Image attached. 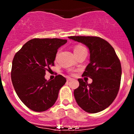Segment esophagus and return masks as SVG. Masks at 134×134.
Wrapping results in <instances>:
<instances>
[{
  "label": "esophagus",
  "mask_w": 134,
  "mask_h": 134,
  "mask_svg": "<svg viewBox=\"0 0 134 134\" xmlns=\"http://www.w3.org/2000/svg\"><path fill=\"white\" fill-rule=\"evenodd\" d=\"M72 80H73V79L71 77H68L67 78V81H72Z\"/></svg>",
  "instance_id": "34e87169"
}]
</instances>
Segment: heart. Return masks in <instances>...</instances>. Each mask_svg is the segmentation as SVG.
<instances>
[{
	"mask_svg": "<svg viewBox=\"0 0 134 134\" xmlns=\"http://www.w3.org/2000/svg\"><path fill=\"white\" fill-rule=\"evenodd\" d=\"M84 49H86V48L84 47H83V46L80 45V44H78V45H77V46H76V47H75L74 51V53H75V52H79V51H81V50H84Z\"/></svg>",
	"mask_w": 134,
	"mask_h": 134,
	"instance_id": "b5f03b06",
	"label": "heart"
}]
</instances>
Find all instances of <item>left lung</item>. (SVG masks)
I'll list each match as a JSON object with an SVG mask.
<instances>
[{
	"label": "left lung",
	"mask_w": 134,
	"mask_h": 134,
	"mask_svg": "<svg viewBox=\"0 0 134 134\" xmlns=\"http://www.w3.org/2000/svg\"><path fill=\"white\" fill-rule=\"evenodd\" d=\"M88 47L90 63L82 76L93 79L87 84L78 79L79 86L74 91L77 103L87 113L101 111L116 98L120 86L121 67L120 60L112 46L97 36H69Z\"/></svg>",
	"instance_id": "left-lung-1"
}]
</instances>
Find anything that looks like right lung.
Instances as JSON below:
<instances>
[{
    "label": "right lung",
    "mask_w": 134,
    "mask_h": 134,
    "mask_svg": "<svg viewBox=\"0 0 134 134\" xmlns=\"http://www.w3.org/2000/svg\"><path fill=\"white\" fill-rule=\"evenodd\" d=\"M58 38H34L15 54L11 80L19 99L35 111L47 110L55 104L66 79L62 75L47 81L46 71L54 65L58 49L67 43Z\"/></svg>",
    "instance_id": "1"
}]
</instances>
